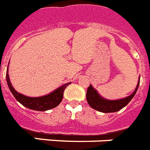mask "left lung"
Listing matches in <instances>:
<instances>
[{
	"instance_id": "8db88e82",
	"label": "left lung",
	"mask_w": 150,
	"mask_h": 150,
	"mask_svg": "<svg viewBox=\"0 0 150 150\" xmlns=\"http://www.w3.org/2000/svg\"><path fill=\"white\" fill-rule=\"evenodd\" d=\"M139 82L140 77L139 79V81H138L136 88L131 95L122 98V99L115 100H107V99L100 97L98 93V91L92 87L91 85L90 84V86L87 88V95H86L87 102H88L89 105L92 108L95 109L98 111H100V112H103V113H111V112L118 111L124 107H125L130 102V100L133 98L136 91H137L138 87H139Z\"/></svg>"
}]
</instances>
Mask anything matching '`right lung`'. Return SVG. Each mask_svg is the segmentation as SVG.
I'll list each match as a JSON object with an SVG mask.
<instances>
[{
  "label": "right lung",
  "mask_w": 150,
  "mask_h": 150,
  "mask_svg": "<svg viewBox=\"0 0 150 150\" xmlns=\"http://www.w3.org/2000/svg\"><path fill=\"white\" fill-rule=\"evenodd\" d=\"M6 80H7V83H8L11 92L12 93L15 99L19 103H21V105L28 108L39 111H47V110H50V109L58 106L63 100L64 90L68 85L71 83L69 82L66 84H63V86L59 87V88L55 90L54 91H52V93H50L47 95L39 97V98H31V97H27V96L20 94L14 89V87L11 83L9 75H8V67L7 69V73H6Z\"/></svg>",
  "instance_id": "obj_1"
}]
</instances>
